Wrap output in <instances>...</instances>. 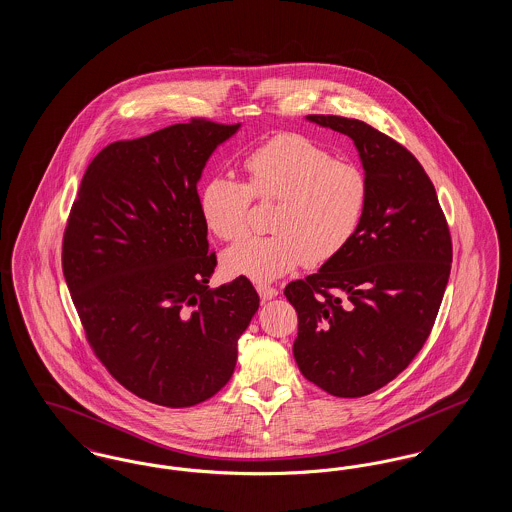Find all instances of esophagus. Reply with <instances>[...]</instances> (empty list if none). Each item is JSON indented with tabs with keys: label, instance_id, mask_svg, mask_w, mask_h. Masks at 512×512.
Masks as SVG:
<instances>
[{
	"label": "esophagus",
	"instance_id": "34e87169",
	"mask_svg": "<svg viewBox=\"0 0 512 512\" xmlns=\"http://www.w3.org/2000/svg\"><path fill=\"white\" fill-rule=\"evenodd\" d=\"M257 292H259L263 301L274 299V297L278 295V290H276V288H272V286H268V284H257Z\"/></svg>",
	"mask_w": 512,
	"mask_h": 512
}]
</instances>
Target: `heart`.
<instances>
[{"label":"heart","instance_id":"1","mask_svg":"<svg viewBox=\"0 0 512 512\" xmlns=\"http://www.w3.org/2000/svg\"><path fill=\"white\" fill-rule=\"evenodd\" d=\"M245 182L215 174L199 190V213L226 242L247 232L253 197L274 203L272 234L222 253L228 276L270 282L299 265L322 267L357 236L368 207V178L303 134H278L244 157Z\"/></svg>","mask_w":512,"mask_h":512}]
</instances>
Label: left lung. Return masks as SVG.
<instances>
[{"label": "left lung", "instance_id": "obj_1", "mask_svg": "<svg viewBox=\"0 0 512 512\" xmlns=\"http://www.w3.org/2000/svg\"><path fill=\"white\" fill-rule=\"evenodd\" d=\"M307 119L355 142L368 207L336 259L286 286L297 311L293 357L330 395L363 397L397 378L428 340L451 272V232L430 176L407 147L357 119Z\"/></svg>", "mask_w": 512, "mask_h": 512}]
</instances>
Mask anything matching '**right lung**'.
<instances>
[{
    "instance_id": "obj_1",
    "label": "right lung",
    "mask_w": 512,
    "mask_h": 512,
    "mask_svg": "<svg viewBox=\"0 0 512 512\" xmlns=\"http://www.w3.org/2000/svg\"><path fill=\"white\" fill-rule=\"evenodd\" d=\"M240 124L192 117L103 147L82 176L63 234V274L99 363L149 403L192 407L226 386L259 309L240 276L209 288L197 180Z\"/></svg>"
}]
</instances>
